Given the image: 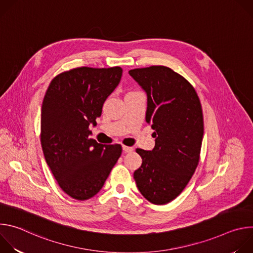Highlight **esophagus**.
I'll return each instance as SVG.
<instances>
[{
    "instance_id": "34e87169",
    "label": "esophagus",
    "mask_w": 253,
    "mask_h": 253,
    "mask_svg": "<svg viewBox=\"0 0 253 253\" xmlns=\"http://www.w3.org/2000/svg\"><path fill=\"white\" fill-rule=\"evenodd\" d=\"M122 149H123V151H124L125 153H129V152H132V151L134 150L133 147H129V146H125V145H123Z\"/></svg>"
}]
</instances>
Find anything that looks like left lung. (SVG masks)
I'll use <instances>...</instances> for the list:
<instances>
[{"instance_id":"1","label":"left lung","mask_w":253,"mask_h":253,"mask_svg":"<svg viewBox=\"0 0 253 253\" xmlns=\"http://www.w3.org/2000/svg\"><path fill=\"white\" fill-rule=\"evenodd\" d=\"M129 74L147 94L146 122L156 138L152 151L136 149L142 165L134 179L148 201L166 204L183 191L198 165L202 107L193 86L168 67L138 68Z\"/></svg>"}]
</instances>
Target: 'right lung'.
I'll return each mask as SVG.
<instances>
[{"instance_id":"obj_1","label":"right lung","mask_w":253,"mask_h":253,"mask_svg":"<svg viewBox=\"0 0 253 253\" xmlns=\"http://www.w3.org/2000/svg\"><path fill=\"white\" fill-rule=\"evenodd\" d=\"M122 68L79 67L50 83L41 110V144L62 190L87 200L103 187L122 153L120 144L102 145L90 138L102 107L122 77Z\"/></svg>"}]
</instances>
